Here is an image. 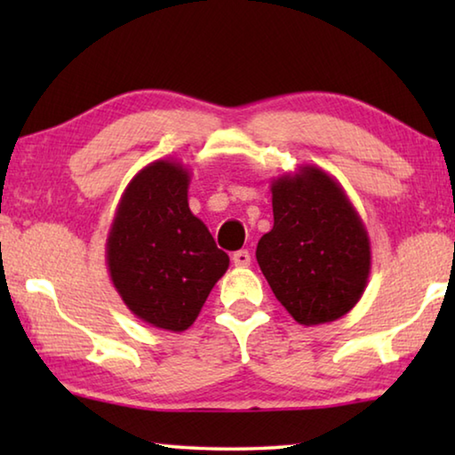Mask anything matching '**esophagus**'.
<instances>
[{"label":"esophagus","instance_id":"34e87169","mask_svg":"<svg viewBox=\"0 0 455 455\" xmlns=\"http://www.w3.org/2000/svg\"><path fill=\"white\" fill-rule=\"evenodd\" d=\"M233 263H235V267H241V268L249 267L251 265V252L249 251L233 252Z\"/></svg>","mask_w":455,"mask_h":455}]
</instances>
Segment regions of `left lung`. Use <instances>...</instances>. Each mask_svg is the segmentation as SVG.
<instances>
[{
  "label": "left lung",
  "mask_w": 455,
  "mask_h": 455,
  "mask_svg": "<svg viewBox=\"0 0 455 455\" xmlns=\"http://www.w3.org/2000/svg\"><path fill=\"white\" fill-rule=\"evenodd\" d=\"M275 225L257 260L275 297L301 325H323L359 303L371 273V243L341 184L303 164L271 180Z\"/></svg>",
  "instance_id": "8db88e82"
}]
</instances>
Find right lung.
Masks as SVG:
<instances>
[{"instance_id": "1", "label": "right lung", "mask_w": 455, "mask_h": 455, "mask_svg": "<svg viewBox=\"0 0 455 455\" xmlns=\"http://www.w3.org/2000/svg\"><path fill=\"white\" fill-rule=\"evenodd\" d=\"M190 172L154 160L128 182L106 238V265L122 301L148 325L187 331L228 268L188 206Z\"/></svg>"}]
</instances>
